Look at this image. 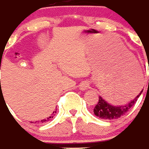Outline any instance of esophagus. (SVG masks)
<instances>
[{"label":"esophagus","mask_w":149,"mask_h":149,"mask_svg":"<svg viewBox=\"0 0 149 149\" xmlns=\"http://www.w3.org/2000/svg\"><path fill=\"white\" fill-rule=\"evenodd\" d=\"M88 87H89V83L87 81L81 82V83L80 84V85H79V88H80V89L81 90H82V91H84V90L88 89Z\"/></svg>","instance_id":"esophagus-1"}]
</instances>
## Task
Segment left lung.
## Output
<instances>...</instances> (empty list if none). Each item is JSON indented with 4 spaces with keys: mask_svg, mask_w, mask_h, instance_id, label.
<instances>
[{
    "mask_svg": "<svg viewBox=\"0 0 149 149\" xmlns=\"http://www.w3.org/2000/svg\"><path fill=\"white\" fill-rule=\"evenodd\" d=\"M141 93H142V91L128 104L118 107L113 106L111 104H108L100 96L98 102L94 108V113L96 116L100 118H103V119L112 120L118 118L122 117L123 115H125L135 104V102H137V100Z\"/></svg>",
    "mask_w": 149,
    "mask_h": 149,
    "instance_id": "left-lung-1",
    "label": "left lung"
}]
</instances>
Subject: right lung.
<instances>
[{
	"instance_id": "obj_1",
	"label": "right lung",
	"mask_w": 149,
	"mask_h": 149,
	"mask_svg": "<svg viewBox=\"0 0 149 149\" xmlns=\"http://www.w3.org/2000/svg\"><path fill=\"white\" fill-rule=\"evenodd\" d=\"M53 113H54V112H53ZM54 115H52L51 116H50V117H48L47 118H46V119H43V120H41V121H40V122H35L34 123H44V122L49 121V120L51 119V118H52L54 117ZM31 123H32V122H31ZM33 123H34V122H33Z\"/></svg>"
}]
</instances>
